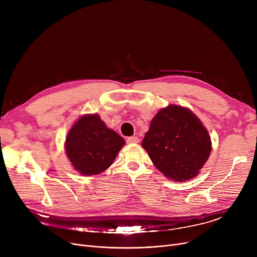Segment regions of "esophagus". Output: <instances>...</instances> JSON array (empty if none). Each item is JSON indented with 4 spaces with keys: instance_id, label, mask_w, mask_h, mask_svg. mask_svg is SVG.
Segmentation results:
<instances>
[{
    "instance_id": "esophagus-1",
    "label": "esophagus",
    "mask_w": 257,
    "mask_h": 257,
    "mask_svg": "<svg viewBox=\"0 0 257 257\" xmlns=\"http://www.w3.org/2000/svg\"><path fill=\"white\" fill-rule=\"evenodd\" d=\"M126 141L128 144H138L140 140L138 137H130V138H127Z\"/></svg>"
}]
</instances>
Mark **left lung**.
Returning <instances> with one entry per match:
<instances>
[{
    "instance_id": "1",
    "label": "left lung",
    "mask_w": 257,
    "mask_h": 257,
    "mask_svg": "<svg viewBox=\"0 0 257 257\" xmlns=\"http://www.w3.org/2000/svg\"><path fill=\"white\" fill-rule=\"evenodd\" d=\"M142 146L168 178H194L211 151V141L200 119L186 108L170 105L153 117Z\"/></svg>"
}]
</instances>
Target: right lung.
<instances>
[{"mask_svg": "<svg viewBox=\"0 0 257 257\" xmlns=\"http://www.w3.org/2000/svg\"><path fill=\"white\" fill-rule=\"evenodd\" d=\"M125 141L108 129L98 114L84 115L72 127L65 151L74 168L82 175H98L109 168Z\"/></svg>", "mask_w": 257, "mask_h": 257, "instance_id": "add662e5", "label": "right lung"}]
</instances>
